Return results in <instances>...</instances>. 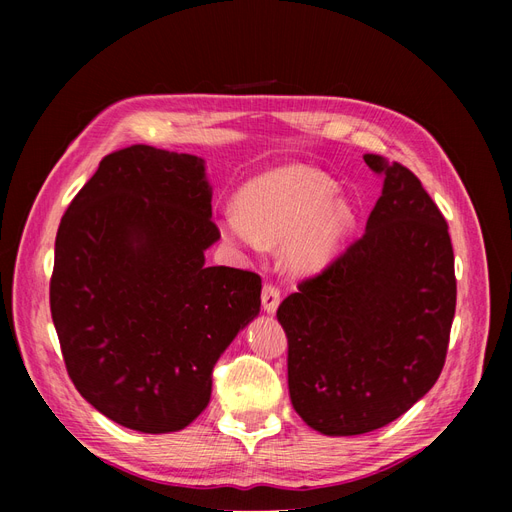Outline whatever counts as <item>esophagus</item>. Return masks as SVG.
<instances>
[{
	"label": "esophagus",
	"instance_id": "esophagus-1",
	"mask_svg": "<svg viewBox=\"0 0 512 512\" xmlns=\"http://www.w3.org/2000/svg\"><path fill=\"white\" fill-rule=\"evenodd\" d=\"M282 301V292L275 284H265L262 286V307H265V312L275 314L277 305Z\"/></svg>",
	"mask_w": 512,
	"mask_h": 512
}]
</instances>
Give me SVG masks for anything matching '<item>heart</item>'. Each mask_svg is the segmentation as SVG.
Here are the masks:
<instances>
[{
    "mask_svg": "<svg viewBox=\"0 0 512 512\" xmlns=\"http://www.w3.org/2000/svg\"><path fill=\"white\" fill-rule=\"evenodd\" d=\"M333 181L305 164H288L252 179L228 213L224 235L239 245H277L292 271H314L331 258L352 226V207L331 194Z\"/></svg>",
    "mask_w": 512,
    "mask_h": 512,
    "instance_id": "1",
    "label": "heart"
}]
</instances>
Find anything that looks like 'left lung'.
Listing matches in <instances>:
<instances>
[{"instance_id": "1", "label": "left lung", "mask_w": 512, "mask_h": 512, "mask_svg": "<svg viewBox=\"0 0 512 512\" xmlns=\"http://www.w3.org/2000/svg\"><path fill=\"white\" fill-rule=\"evenodd\" d=\"M363 160L384 181L363 237L277 307L290 401L324 436H359L408 412L440 378L457 303L438 205L406 166Z\"/></svg>"}]
</instances>
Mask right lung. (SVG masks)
Masks as SVG:
<instances>
[{
    "label": "right lung",
    "instance_id": "obj_1",
    "mask_svg": "<svg viewBox=\"0 0 512 512\" xmlns=\"http://www.w3.org/2000/svg\"><path fill=\"white\" fill-rule=\"evenodd\" d=\"M220 239L205 160L149 145L102 158L55 239L51 316L91 406L143 433L188 427L211 374L260 312L258 273L205 267Z\"/></svg>",
    "mask_w": 512,
    "mask_h": 512
}]
</instances>
